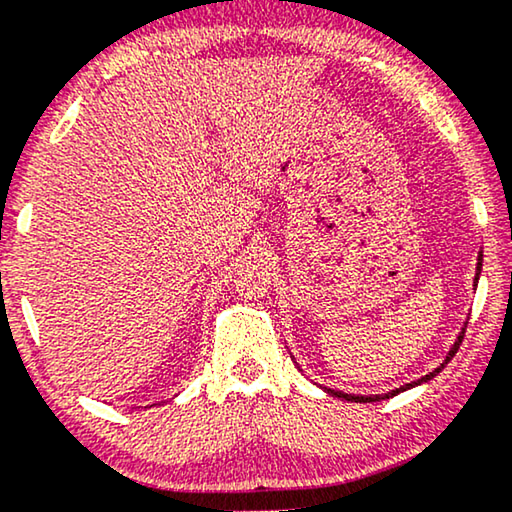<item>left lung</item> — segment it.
<instances>
[{"label":"left lung","instance_id":"left-lung-1","mask_svg":"<svg viewBox=\"0 0 512 512\" xmlns=\"http://www.w3.org/2000/svg\"><path fill=\"white\" fill-rule=\"evenodd\" d=\"M480 269H483V255H478V266H476V285H478V276H480ZM462 338H464V329H462V333L457 335V340H455V345L451 347V352H448V356H446V361L439 365L437 370H432L430 375H425V377H421L418 381H411V384H407V386H400V388H395V391H391V393H384V395H352V393H342V391H333V388H324L326 393H331V395H335V398H342V400H352V402H379V400H386V398H393V395H398V393H402V391H407V388H411V386H418V384H423V381H430L432 377H437L441 370L446 368V363L451 361V358L457 354V349H460V345H462Z\"/></svg>","mask_w":512,"mask_h":512}]
</instances>
